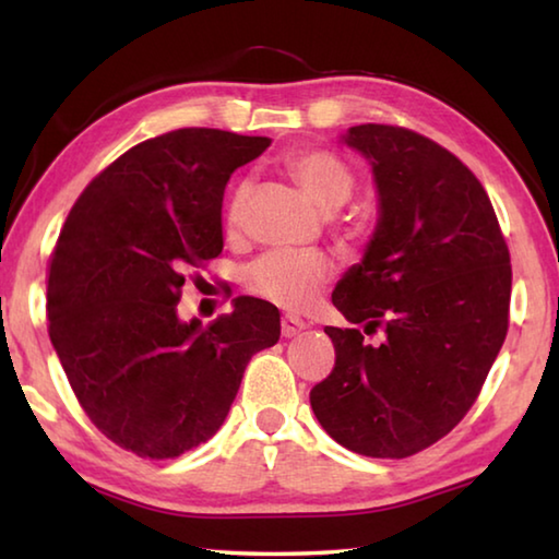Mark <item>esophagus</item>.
Returning <instances> with one entry per match:
<instances>
[{
  "label": "esophagus",
  "mask_w": 559,
  "mask_h": 559,
  "mask_svg": "<svg viewBox=\"0 0 559 559\" xmlns=\"http://www.w3.org/2000/svg\"><path fill=\"white\" fill-rule=\"evenodd\" d=\"M306 328H308V325L302 323V320L296 318V316H286V318L281 320V333H283V337H296V335H300Z\"/></svg>",
  "instance_id": "esophagus-1"
}]
</instances>
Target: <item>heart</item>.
Instances as JSON below:
<instances>
[{"instance_id":"b5f03b06","label":"heart","mask_w":559,"mask_h":559,"mask_svg":"<svg viewBox=\"0 0 559 559\" xmlns=\"http://www.w3.org/2000/svg\"><path fill=\"white\" fill-rule=\"evenodd\" d=\"M288 173L318 210L335 212L353 194L355 177L343 159L325 150H308L288 159ZM246 187H236L229 202V224L239 219ZM333 276V263L320 251H269L243 271L246 288L276 302L300 310L316 300L318 290Z\"/></svg>"}]
</instances>
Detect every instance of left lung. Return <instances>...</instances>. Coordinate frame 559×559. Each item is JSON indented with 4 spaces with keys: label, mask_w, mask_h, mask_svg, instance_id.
<instances>
[{
    "label": "left lung",
    "mask_w": 559,
    "mask_h": 559,
    "mask_svg": "<svg viewBox=\"0 0 559 559\" xmlns=\"http://www.w3.org/2000/svg\"><path fill=\"white\" fill-rule=\"evenodd\" d=\"M340 143L372 167L377 226L333 290L362 330L325 328L337 357L310 406L340 447L406 459L476 402L508 333L510 253L486 189L447 147L374 122Z\"/></svg>",
    "instance_id": "8db88e82"
}]
</instances>
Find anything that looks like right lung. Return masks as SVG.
Listing matches in <instances>:
<instances>
[{
  "label": "right lung",
  "instance_id": "add662e5",
  "mask_svg": "<svg viewBox=\"0 0 559 559\" xmlns=\"http://www.w3.org/2000/svg\"><path fill=\"white\" fill-rule=\"evenodd\" d=\"M269 138L182 128L120 155L83 189L51 253L49 337L91 421L143 459L212 439L249 359L278 343L266 300L234 313L177 316L185 271L224 249V187Z\"/></svg>",
  "mask_w": 559,
  "mask_h": 559
}]
</instances>
